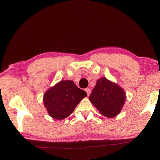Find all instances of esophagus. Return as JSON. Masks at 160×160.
Returning a JSON list of instances; mask_svg holds the SVG:
<instances>
[{
	"label": "esophagus",
	"instance_id": "1",
	"mask_svg": "<svg viewBox=\"0 0 160 160\" xmlns=\"http://www.w3.org/2000/svg\"><path fill=\"white\" fill-rule=\"evenodd\" d=\"M85 91L87 93V96H89V95L91 94V89H89V88H87V89H85Z\"/></svg>",
	"mask_w": 160,
	"mask_h": 160
}]
</instances>
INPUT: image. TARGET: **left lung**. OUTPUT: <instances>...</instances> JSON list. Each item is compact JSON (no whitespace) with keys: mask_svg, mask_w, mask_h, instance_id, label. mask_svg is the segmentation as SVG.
I'll return each mask as SVG.
<instances>
[{"mask_svg":"<svg viewBox=\"0 0 160 160\" xmlns=\"http://www.w3.org/2000/svg\"><path fill=\"white\" fill-rule=\"evenodd\" d=\"M89 100L101 114L108 118L120 113L126 100L124 91L117 84L101 78L97 80Z\"/></svg>","mask_w":160,"mask_h":160,"instance_id":"1","label":"left lung"}]
</instances>
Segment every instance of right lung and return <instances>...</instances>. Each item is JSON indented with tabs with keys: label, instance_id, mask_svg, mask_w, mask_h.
Returning <instances> with one entry per match:
<instances>
[{
	"label": "right lung",
	"instance_id": "add662e5",
	"mask_svg": "<svg viewBox=\"0 0 160 160\" xmlns=\"http://www.w3.org/2000/svg\"><path fill=\"white\" fill-rule=\"evenodd\" d=\"M87 96L72 80H61L44 95V105L51 117L62 120L73 113L75 108Z\"/></svg>",
	"mask_w": 160,
	"mask_h": 160
}]
</instances>
